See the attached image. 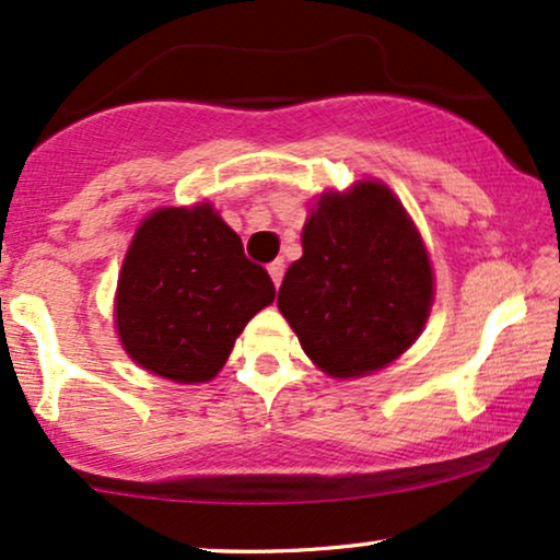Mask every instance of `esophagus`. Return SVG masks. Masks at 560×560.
Masks as SVG:
<instances>
[{"label": "esophagus", "instance_id": "34e87169", "mask_svg": "<svg viewBox=\"0 0 560 560\" xmlns=\"http://www.w3.org/2000/svg\"><path fill=\"white\" fill-rule=\"evenodd\" d=\"M284 271H287V266H284V260H273L271 266H268V273H271V281H273V287H279L281 284V279H284Z\"/></svg>", "mask_w": 560, "mask_h": 560}]
</instances>
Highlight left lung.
Segmentation results:
<instances>
[{
    "label": "left lung",
    "mask_w": 560,
    "mask_h": 560,
    "mask_svg": "<svg viewBox=\"0 0 560 560\" xmlns=\"http://www.w3.org/2000/svg\"><path fill=\"white\" fill-rule=\"evenodd\" d=\"M434 273L408 211L380 180L323 194L302 230L279 310L304 353L330 377H364L419 338Z\"/></svg>",
    "instance_id": "left-lung-1"
}]
</instances>
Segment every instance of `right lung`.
Segmentation results:
<instances>
[{
	"label": "right lung",
	"instance_id": "add662e5",
	"mask_svg": "<svg viewBox=\"0 0 560 560\" xmlns=\"http://www.w3.org/2000/svg\"><path fill=\"white\" fill-rule=\"evenodd\" d=\"M276 296L264 266L211 203L152 211L116 289V330L139 366L194 385L217 377L237 336Z\"/></svg>",
	"mask_w": 560,
	"mask_h": 560
}]
</instances>
